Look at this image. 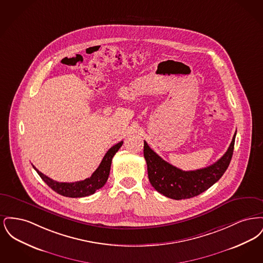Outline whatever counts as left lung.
I'll list each match as a JSON object with an SVG mask.
<instances>
[{"label": "left lung", "instance_id": "8db88e82", "mask_svg": "<svg viewBox=\"0 0 263 263\" xmlns=\"http://www.w3.org/2000/svg\"><path fill=\"white\" fill-rule=\"evenodd\" d=\"M236 134L237 132L221 159L207 167L189 172L179 170L163 161L144 141V157L152 186L161 194L175 200L199 195L211 187L225 174L233 157Z\"/></svg>", "mask_w": 263, "mask_h": 263}]
</instances>
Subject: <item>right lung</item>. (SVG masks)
<instances>
[{
    "instance_id": "obj_1",
    "label": "right lung",
    "mask_w": 263,
    "mask_h": 263,
    "mask_svg": "<svg viewBox=\"0 0 263 263\" xmlns=\"http://www.w3.org/2000/svg\"><path fill=\"white\" fill-rule=\"evenodd\" d=\"M123 141L117 143L114 145L109 150L106 152L104 155L101 163H100L99 167L96 170V172L91 175L90 177L86 178L81 181H76V182H58L50 177L43 175L41 172H39L37 168L33 166V168L37 172L38 175L43 179V181L55 192L58 194H61L63 196L66 197H72V198H78V197H86L88 195L93 194L97 190L102 187L105 182L107 181L109 172H110V166H111V162H112L113 156L117 153V151L120 149L122 146Z\"/></svg>"
}]
</instances>
